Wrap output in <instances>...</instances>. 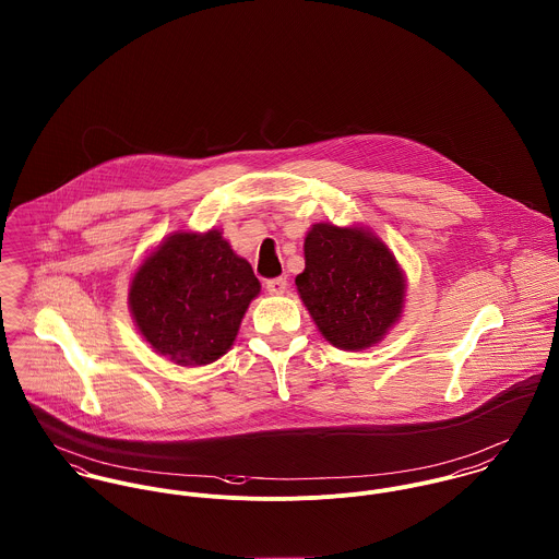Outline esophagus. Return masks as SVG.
I'll list each match as a JSON object with an SVG mask.
<instances>
[{"label":"esophagus","mask_w":559,"mask_h":559,"mask_svg":"<svg viewBox=\"0 0 559 559\" xmlns=\"http://www.w3.org/2000/svg\"><path fill=\"white\" fill-rule=\"evenodd\" d=\"M286 286H288V280H286V277H275V280H269V282H266V293H269V295H284V293H286Z\"/></svg>","instance_id":"34e87169"}]
</instances>
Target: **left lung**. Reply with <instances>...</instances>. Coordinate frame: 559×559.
I'll list each match as a JSON object with an SVG mask.
<instances>
[{"label": "left lung", "mask_w": 559, "mask_h": 559, "mask_svg": "<svg viewBox=\"0 0 559 559\" xmlns=\"http://www.w3.org/2000/svg\"><path fill=\"white\" fill-rule=\"evenodd\" d=\"M297 293L320 335L342 350L377 346L399 322L406 277L392 249L364 226L314 224Z\"/></svg>", "instance_id": "1"}]
</instances>
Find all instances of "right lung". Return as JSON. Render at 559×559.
<instances>
[{"instance_id": "1", "label": "right lung", "mask_w": 559, "mask_h": 559, "mask_svg": "<svg viewBox=\"0 0 559 559\" xmlns=\"http://www.w3.org/2000/svg\"><path fill=\"white\" fill-rule=\"evenodd\" d=\"M258 295L251 264L222 230H176L135 269L129 310L157 355L198 368L233 348L240 320Z\"/></svg>"}]
</instances>
